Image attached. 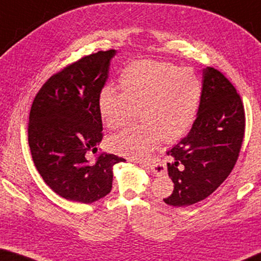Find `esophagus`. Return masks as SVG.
<instances>
[{"label":"esophagus","instance_id":"34e87169","mask_svg":"<svg viewBox=\"0 0 261 261\" xmlns=\"http://www.w3.org/2000/svg\"><path fill=\"white\" fill-rule=\"evenodd\" d=\"M139 165H141L143 167H145L146 168V169H149L151 171H153L154 174H162L163 173V168H158L155 167V166H153V165H151V163H148V162H139Z\"/></svg>","mask_w":261,"mask_h":261}]
</instances>
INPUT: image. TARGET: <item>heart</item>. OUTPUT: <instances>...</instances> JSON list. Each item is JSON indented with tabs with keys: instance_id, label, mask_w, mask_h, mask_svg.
<instances>
[{
	"instance_id": "heart-1",
	"label": "heart",
	"mask_w": 261,
	"mask_h": 261,
	"mask_svg": "<svg viewBox=\"0 0 261 261\" xmlns=\"http://www.w3.org/2000/svg\"><path fill=\"white\" fill-rule=\"evenodd\" d=\"M121 93L105 87L99 94L101 121L110 130L143 123L110 137L112 151L132 159L147 156L161 140H177L189 131L199 109L200 79L190 68L158 61L132 62L118 78Z\"/></svg>"
}]
</instances>
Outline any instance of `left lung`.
<instances>
[{"label": "left lung", "instance_id": "left-lung-1", "mask_svg": "<svg viewBox=\"0 0 261 261\" xmlns=\"http://www.w3.org/2000/svg\"><path fill=\"white\" fill-rule=\"evenodd\" d=\"M244 134V106L236 88L219 70L204 69L197 118L189 134L167 152L174 190L163 201L189 206L213 193L236 165Z\"/></svg>", "mask_w": 261, "mask_h": 261}]
</instances>
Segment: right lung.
<instances>
[{
  "instance_id": "right-lung-1",
  "label": "right lung",
  "mask_w": 261,
  "mask_h": 261,
  "mask_svg": "<svg viewBox=\"0 0 261 261\" xmlns=\"http://www.w3.org/2000/svg\"><path fill=\"white\" fill-rule=\"evenodd\" d=\"M114 49L82 57L56 72L35 95L29 118V145L34 166L53 191L91 204L110 192L113 166L125 161L100 153L85 158L102 140L98 100L108 78Z\"/></svg>"
}]
</instances>
